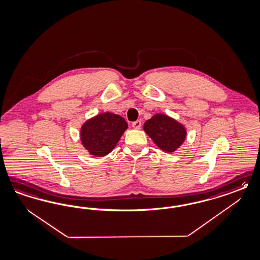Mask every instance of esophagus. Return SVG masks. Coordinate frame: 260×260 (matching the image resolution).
I'll use <instances>...</instances> for the list:
<instances>
[{
  "label": "esophagus",
  "mask_w": 260,
  "mask_h": 260,
  "mask_svg": "<svg viewBox=\"0 0 260 260\" xmlns=\"http://www.w3.org/2000/svg\"><path fill=\"white\" fill-rule=\"evenodd\" d=\"M132 127L135 129H140L142 127V121L141 120H136L132 123Z\"/></svg>",
  "instance_id": "34e87169"
}]
</instances>
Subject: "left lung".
<instances>
[{"label":"left lung","mask_w":260,"mask_h":260,"mask_svg":"<svg viewBox=\"0 0 260 260\" xmlns=\"http://www.w3.org/2000/svg\"><path fill=\"white\" fill-rule=\"evenodd\" d=\"M143 129L160 149L173 152L184 143L186 132L184 126L166 115L157 114L148 119Z\"/></svg>","instance_id":"1"}]
</instances>
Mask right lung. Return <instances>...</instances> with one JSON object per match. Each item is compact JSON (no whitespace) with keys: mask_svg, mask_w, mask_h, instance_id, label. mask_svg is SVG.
Listing matches in <instances>:
<instances>
[{"mask_svg":"<svg viewBox=\"0 0 260 260\" xmlns=\"http://www.w3.org/2000/svg\"><path fill=\"white\" fill-rule=\"evenodd\" d=\"M123 117L112 113H103L86 121L81 128L84 147L95 157L109 154L127 129Z\"/></svg>","mask_w":260,"mask_h":260,"instance_id":"right-lung-1","label":"right lung"}]
</instances>
